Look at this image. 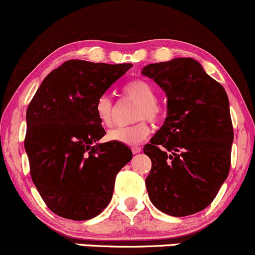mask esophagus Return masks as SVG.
I'll list each match as a JSON object with an SVG mask.
<instances>
[{
  "mask_svg": "<svg viewBox=\"0 0 255 255\" xmlns=\"http://www.w3.org/2000/svg\"><path fill=\"white\" fill-rule=\"evenodd\" d=\"M131 150H132L133 154H138L139 151L142 150V148L139 147V145H132V147H131Z\"/></svg>",
  "mask_w": 255,
  "mask_h": 255,
  "instance_id": "obj_1",
  "label": "esophagus"
}]
</instances>
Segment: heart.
Returning <instances> with one entry per match:
<instances>
[{
  "instance_id": "heart-1",
  "label": "heart",
  "mask_w": 255,
  "mask_h": 255,
  "mask_svg": "<svg viewBox=\"0 0 255 255\" xmlns=\"http://www.w3.org/2000/svg\"><path fill=\"white\" fill-rule=\"evenodd\" d=\"M124 95L131 100L138 102L133 112V119L138 122L128 125V127L117 128L110 131L108 138L123 144L135 145L139 144L150 135V127L148 125L147 119L151 123H156L161 119L164 110L156 101V91L149 82L144 79H135L128 82L123 88ZM95 113L99 122L106 128L113 125V102L110 96L104 95L97 99L95 104Z\"/></svg>"
}]
</instances>
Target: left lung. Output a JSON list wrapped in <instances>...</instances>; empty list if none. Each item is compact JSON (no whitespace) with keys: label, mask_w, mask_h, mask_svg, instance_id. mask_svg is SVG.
I'll return each instance as SVG.
<instances>
[{"label":"left lung","mask_w":255,"mask_h":255,"mask_svg":"<svg viewBox=\"0 0 255 255\" xmlns=\"http://www.w3.org/2000/svg\"><path fill=\"white\" fill-rule=\"evenodd\" d=\"M142 74L167 96L164 125L143 148L151 160L145 178L151 204L173 217L200 212L230 170L234 128L227 93L190 58L147 65Z\"/></svg>","instance_id":"obj_1"}]
</instances>
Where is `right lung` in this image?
I'll return each instance as SVG.
<instances>
[{"mask_svg":"<svg viewBox=\"0 0 255 255\" xmlns=\"http://www.w3.org/2000/svg\"><path fill=\"white\" fill-rule=\"evenodd\" d=\"M131 64L68 60L48 74L26 111L25 150L30 173L50 211L88 220L110 204L114 182L132 159L123 143H99L106 135L95 104Z\"/></svg>","mask_w":255,"mask_h":255,"instance_id":"add662e5","label":"right lung"}]
</instances>
